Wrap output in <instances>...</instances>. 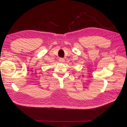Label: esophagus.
<instances>
[{
	"mask_svg": "<svg viewBox=\"0 0 127 127\" xmlns=\"http://www.w3.org/2000/svg\"><path fill=\"white\" fill-rule=\"evenodd\" d=\"M59 62H60V63H63L65 60H64V58H60V59H59Z\"/></svg>",
	"mask_w": 127,
	"mask_h": 127,
	"instance_id": "34e87169",
	"label": "esophagus"
}]
</instances>
